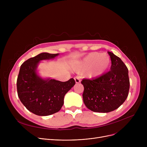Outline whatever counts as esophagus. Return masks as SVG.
<instances>
[{
	"label": "esophagus",
	"instance_id": "esophagus-1",
	"mask_svg": "<svg viewBox=\"0 0 147 147\" xmlns=\"http://www.w3.org/2000/svg\"><path fill=\"white\" fill-rule=\"evenodd\" d=\"M74 80H75L76 83H80V80L79 77H75V78H74Z\"/></svg>",
	"mask_w": 147,
	"mask_h": 147
}]
</instances>
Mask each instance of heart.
Returning <instances> with one entry per match:
<instances>
[{
	"label": "heart",
	"mask_w": 147,
	"mask_h": 147,
	"mask_svg": "<svg viewBox=\"0 0 147 147\" xmlns=\"http://www.w3.org/2000/svg\"><path fill=\"white\" fill-rule=\"evenodd\" d=\"M110 57L107 53L92 52L76 64L74 69L78 71H85L86 78L92 79L101 76L109 68Z\"/></svg>",
	"instance_id": "1"
}]
</instances>
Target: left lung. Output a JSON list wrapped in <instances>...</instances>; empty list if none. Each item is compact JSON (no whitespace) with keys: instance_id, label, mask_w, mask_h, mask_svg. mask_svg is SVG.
Instances as JSON below:
<instances>
[{"instance_id":"8db88e82","label":"left lung","mask_w":147,"mask_h":147,"mask_svg":"<svg viewBox=\"0 0 147 147\" xmlns=\"http://www.w3.org/2000/svg\"><path fill=\"white\" fill-rule=\"evenodd\" d=\"M111 60L110 71L93 80L83 79V102L94 112L109 113L123 104L129 90L128 69L121 59L108 52Z\"/></svg>"}]
</instances>
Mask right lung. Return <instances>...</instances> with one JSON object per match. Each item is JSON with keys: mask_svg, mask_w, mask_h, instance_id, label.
I'll list each match as a JSON object with an SVG mask.
<instances>
[{"mask_svg": "<svg viewBox=\"0 0 147 147\" xmlns=\"http://www.w3.org/2000/svg\"><path fill=\"white\" fill-rule=\"evenodd\" d=\"M58 55L59 53L43 52L21 65L17 82L18 96L26 109L36 115L46 116L58 112L64 104L65 95L76 83L73 78L63 82L38 76L37 67L40 61Z\"/></svg>", "mask_w": 147, "mask_h": 147, "instance_id": "right-lung-1", "label": "right lung"}]
</instances>
